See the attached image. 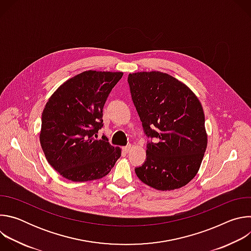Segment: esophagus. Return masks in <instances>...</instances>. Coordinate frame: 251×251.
Returning <instances> with one entry per match:
<instances>
[{
  "label": "esophagus",
  "instance_id": "obj_1",
  "mask_svg": "<svg viewBox=\"0 0 251 251\" xmlns=\"http://www.w3.org/2000/svg\"><path fill=\"white\" fill-rule=\"evenodd\" d=\"M131 149H132V147H131V145H128V146H125V147H123L122 148V151L124 152V153H129L130 151H131Z\"/></svg>",
  "mask_w": 251,
  "mask_h": 251
}]
</instances>
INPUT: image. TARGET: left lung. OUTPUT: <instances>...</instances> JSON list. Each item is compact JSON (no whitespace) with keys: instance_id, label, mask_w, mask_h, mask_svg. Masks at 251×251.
Masks as SVG:
<instances>
[{"instance_id":"1","label":"left lung","mask_w":251,"mask_h":251,"mask_svg":"<svg viewBox=\"0 0 251 251\" xmlns=\"http://www.w3.org/2000/svg\"><path fill=\"white\" fill-rule=\"evenodd\" d=\"M128 83L147 143L146 161L135 173L146 185L171 191L186 186L201 164L207 136L204 114L195 93L170 75H129Z\"/></svg>"}]
</instances>
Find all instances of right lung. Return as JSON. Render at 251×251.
Segmentation results:
<instances>
[{
	"instance_id": "add662e5",
	"label": "right lung",
	"mask_w": 251,
	"mask_h": 251,
	"mask_svg": "<svg viewBox=\"0 0 251 251\" xmlns=\"http://www.w3.org/2000/svg\"><path fill=\"white\" fill-rule=\"evenodd\" d=\"M122 73L88 70L68 79L49 99L40 141L50 166L73 182L105 176L121 156L108 140H96L103 107Z\"/></svg>"
}]
</instances>
